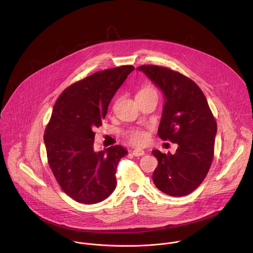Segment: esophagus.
Returning <instances> with one entry per match:
<instances>
[{
	"mask_svg": "<svg viewBox=\"0 0 253 253\" xmlns=\"http://www.w3.org/2000/svg\"><path fill=\"white\" fill-rule=\"evenodd\" d=\"M132 154L135 157H141V156L145 155V151L142 150V149H135V150L132 151Z\"/></svg>",
	"mask_w": 253,
	"mask_h": 253,
	"instance_id": "34e87169",
	"label": "esophagus"
}]
</instances>
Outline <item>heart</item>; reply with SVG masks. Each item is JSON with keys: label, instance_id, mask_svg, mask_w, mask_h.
<instances>
[{"label": "heart", "instance_id": "obj_1", "mask_svg": "<svg viewBox=\"0 0 253 253\" xmlns=\"http://www.w3.org/2000/svg\"><path fill=\"white\" fill-rule=\"evenodd\" d=\"M152 92H157V90L155 89V87L151 86V85H146L144 87H142L138 93L137 96H141V95H145L148 93H152ZM125 137L128 139V141L132 144L135 145H142L144 143H146L148 137H147V133L144 129L142 128H131L127 131H125L124 133Z\"/></svg>", "mask_w": 253, "mask_h": 253}]
</instances>
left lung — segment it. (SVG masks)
<instances>
[{"label": "left lung", "mask_w": 253, "mask_h": 253, "mask_svg": "<svg viewBox=\"0 0 253 253\" xmlns=\"http://www.w3.org/2000/svg\"><path fill=\"white\" fill-rule=\"evenodd\" d=\"M164 92L166 102L158 135L178 145L176 153H152L159 165L153 173L158 189L174 197L194 191L205 179L214 158L217 122L201 88L169 68L138 67Z\"/></svg>", "instance_id": "1"}]
</instances>
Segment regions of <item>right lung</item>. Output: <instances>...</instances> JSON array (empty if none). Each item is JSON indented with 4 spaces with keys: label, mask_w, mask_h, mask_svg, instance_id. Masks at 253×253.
Listing matches in <instances>:
<instances>
[{
    "label": "right lung",
    "mask_w": 253,
    "mask_h": 253,
    "mask_svg": "<svg viewBox=\"0 0 253 253\" xmlns=\"http://www.w3.org/2000/svg\"><path fill=\"white\" fill-rule=\"evenodd\" d=\"M131 65L98 71L68 86L58 97L45 128L49 167L62 190L77 202L95 204L116 187V168L127 151L119 146L93 151L95 128Z\"/></svg>",
    "instance_id": "add662e5"
}]
</instances>
